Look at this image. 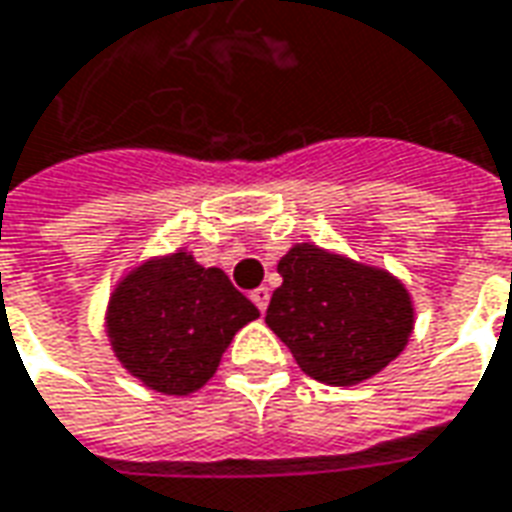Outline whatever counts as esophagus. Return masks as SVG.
I'll return each instance as SVG.
<instances>
[{
    "label": "esophagus",
    "mask_w": 512,
    "mask_h": 512,
    "mask_svg": "<svg viewBox=\"0 0 512 512\" xmlns=\"http://www.w3.org/2000/svg\"><path fill=\"white\" fill-rule=\"evenodd\" d=\"M249 296H252V302H255L257 310H260V313L266 310V307H268V299H271V293H268V288H263V285H260V288H255V291L249 293Z\"/></svg>",
    "instance_id": "34e87169"
}]
</instances>
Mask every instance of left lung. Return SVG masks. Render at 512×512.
Masks as SVG:
<instances>
[{"label": "left lung", "instance_id": "8db88e82", "mask_svg": "<svg viewBox=\"0 0 512 512\" xmlns=\"http://www.w3.org/2000/svg\"><path fill=\"white\" fill-rule=\"evenodd\" d=\"M266 324L307 377L357 385L405 352L416 307L388 268L366 266L316 244H293L277 263Z\"/></svg>", "mask_w": 512, "mask_h": 512}]
</instances>
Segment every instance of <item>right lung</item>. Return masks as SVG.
<instances>
[{
    "mask_svg": "<svg viewBox=\"0 0 512 512\" xmlns=\"http://www.w3.org/2000/svg\"><path fill=\"white\" fill-rule=\"evenodd\" d=\"M260 316L221 268L188 249L132 266L110 293L105 332L121 366L146 388L188 396L216 374L235 332Z\"/></svg>",
    "mask_w": 512,
    "mask_h": 512,
    "instance_id": "1",
    "label": "right lung"
}]
</instances>
